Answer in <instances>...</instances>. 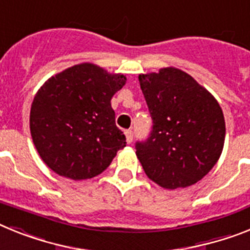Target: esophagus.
Masks as SVG:
<instances>
[{
  "label": "esophagus",
  "instance_id": "obj_1",
  "mask_svg": "<svg viewBox=\"0 0 250 250\" xmlns=\"http://www.w3.org/2000/svg\"><path fill=\"white\" fill-rule=\"evenodd\" d=\"M125 135H126L127 144H131L132 139H134V132H132V130H126V131H125Z\"/></svg>",
  "mask_w": 250,
  "mask_h": 250
}]
</instances>
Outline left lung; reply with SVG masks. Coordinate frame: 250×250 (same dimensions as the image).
Returning a JSON list of instances; mask_svg holds the SVG:
<instances>
[{"label":"left lung","mask_w":250,"mask_h":250,"mask_svg":"<svg viewBox=\"0 0 250 250\" xmlns=\"http://www.w3.org/2000/svg\"><path fill=\"white\" fill-rule=\"evenodd\" d=\"M152 127L135 149L145 174L167 189L204 178L219 159L225 138L222 107L190 75L174 67L139 76Z\"/></svg>","instance_id":"8db88e82"}]
</instances>
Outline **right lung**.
Segmentation results:
<instances>
[{"instance_id": "obj_1", "label": "right lung", "mask_w": 250, "mask_h": 250, "mask_svg": "<svg viewBox=\"0 0 250 250\" xmlns=\"http://www.w3.org/2000/svg\"><path fill=\"white\" fill-rule=\"evenodd\" d=\"M125 80L124 75L81 63L43 83L31 106L30 130L50 169L74 180L94 178L126 146L111 107Z\"/></svg>"}]
</instances>
